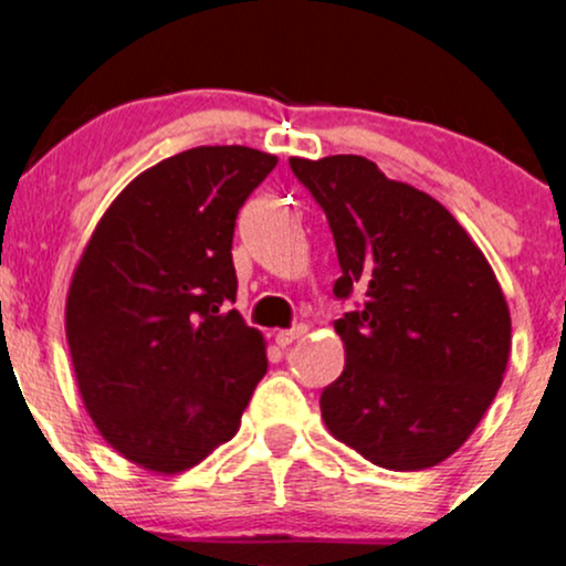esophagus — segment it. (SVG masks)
Masks as SVG:
<instances>
[{"label": "esophagus", "instance_id": "1", "mask_svg": "<svg viewBox=\"0 0 566 566\" xmlns=\"http://www.w3.org/2000/svg\"><path fill=\"white\" fill-rule=\"evenodd\" d=\"M305 335V327H292V329H279L276 333V346L287 348L292 346L295 340H301V337Z\"/></svg>", "mask_w": 566, "mask_h": 566}]
</instances>
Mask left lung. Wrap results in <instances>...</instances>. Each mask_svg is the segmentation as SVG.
I'll return each mask as SVG.
<instances>
[{
	"label": "left lung",
	"mask_w": 566,
	"mask_h": 566,
	"mask_svg": "<svg viewBox=\"0 0 566 566\" xmlns=\"http://www.w3.org/2000/svg\"><path fill=\"white\" fill-rule=\"evenodd\" d=\"M290 167L333 229L335 295H365L335 322L346 367L322 391L324 426L380 469H431L465 444L503 382L511 314L495 271L447 207L375 161Z\"/></svg>",
	"instance_id": "1"
}]
</instances>
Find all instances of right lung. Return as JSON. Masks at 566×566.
<instances>
[{"label": "right lung", "instance_id": "obj_1", "mask_svg": "<svg viewBox=\"0 0 566 566\" xmlns=\"http://www.w3.org/2000/svg\"><path fill=\"white\" fill-rule=\"evenodd\" d=\"M276 167L247 146H199L148 167L112 201L66 297L76 386L129 463L180 473L239 431L269 369L231 261L239 207Z\"/></svg>", "mask_w": 566, "mask_h": 566}]
</instances>
